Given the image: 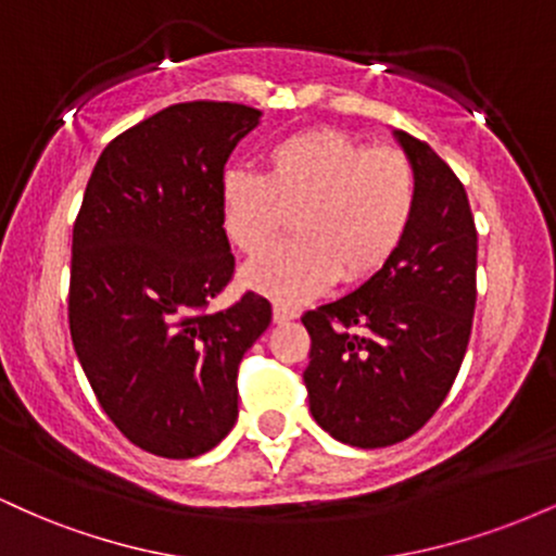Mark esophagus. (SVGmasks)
<instances>
[{"instance_id": "esophagus-1", "label": "esophagus", "mask_w": 556, "mask_h": 556, "mask_svg": "<svg viewBox=\"0 0 556 556\" xmlns=\"http://www.w3.org/2000/svg\"><path fill=\"white\" fill-rule=\"evenodd\" d=\"M295 316H298L295 308H290V305H282V303L274 305V324H287L290 318H295Z\"/></svg>"}]
</instances>
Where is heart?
<instances>
[{
  "mask_svg": "<svg viewBox=\"0 0 556 556\" xmlns=\"http://www.w3.org/2000/svg\"><path fill=\"white\" fill-rule=\"evenodd\" d=\"M418 180L397 149H368L348 132L316 127L279 140L264 177L229 172L222 216L232 245L258 256L295 219L298 242L242 269V282L282 305L374 277L405 240Z\"/></svg>",
  "mask_w": 556,
  "mask_h": 556,
  "instance_id": "obj_1",
  "label": "heart"
}]
</instances>
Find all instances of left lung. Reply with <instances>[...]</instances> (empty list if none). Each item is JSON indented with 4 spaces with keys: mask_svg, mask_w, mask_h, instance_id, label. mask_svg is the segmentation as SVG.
Returning a JSON list of instances; mask_svg holds the SVG:
<instances>
[{
    "mask_svg": "<svg viewBox=\"0 0 556 556\" xmlns=\"http://www.w3.org/2000/svg\"><path fill=\"white\" fill-rule=\"evenodd\" d=\"M418 180L394 256L358 290L303 314L311 416L350 446L397 444L424 429L455 384L476 311L478 232L468 193L424 140L394 132Z\"/></svg>",
    "mask_w": 556,
    "mask_h": 556,
    "instance_id": "obj_1",
    "label": "left lung"
}]
</instances>
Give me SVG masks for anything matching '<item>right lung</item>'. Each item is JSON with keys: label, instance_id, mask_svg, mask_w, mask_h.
I'll use <instances>...</instances> for the list:
<instances>
[{"label": "right lung", "instance_id": "right-lung-1", "mask_svg": "<svg viewBox=\"0 0 556 556\" xmlns=\"http://www.w3.org/2000/svg\"><path fill=\"white\" fill-rule=\"evenodd\" d=\"M261 112L185 101L101 151L73 227L67 318L96 400L140 450L188 460L238 420V366L271 321L232 282L222 216L225 164Z\"/></svg>", "mask_w": 556, "mask_h": 556}]
</instances>
